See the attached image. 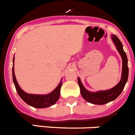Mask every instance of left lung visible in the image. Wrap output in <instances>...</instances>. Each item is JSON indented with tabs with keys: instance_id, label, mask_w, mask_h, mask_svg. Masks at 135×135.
Listing matches in <instances>:
<instances>
[{
	"instance_id": "1",
	"label": "left lung",
	"mask_w": 135,
	"mask_h": 135,
	"mask_svg": "<svg viewBox=\"0 0 135 135\" xmlns=\"http://www.w3.org/2000/svg\"><path fill=\"white\" fill-rule=\"evenodd\" d=\"M111 38L113 41V43L116 46L117 50L121 55L122 59V73L120 81L117 84L114 88L105 91H98L97 92H90L88 91L84 85H82L80 79L78 78V84L80 88V92L82 97L86 101L94 105H104L107 103L114 100L118 98L119 95L122 92L124 86L127 82L128 77V58L125 51L123 50L122 43L120 40L118 38L116 35H112Z\"/></svg>"
}]
</instances>
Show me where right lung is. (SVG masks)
I'll list each match as a JSON object with an SVG mask.
<instances>
[{"label":"right lung","mask_w":135,"mask_h":135,"mask_svg":"<svg viewBox=\"0 0 135 135\" xmlns=\"http://www.w3.org/2000/svg\"><path fill=\"white\" fill-rule=\"evenodd\" d=\"M13 66L12 69V74L14 85H15V87H16L19 96L26 103L30 106L33 107H35V108L41 109L51 106L58 101L60 97L61 86L62 85V82L60 83L59 85L57 86V88L54 90L53 92L46 94V95H37V94H30L26 93L19 86L17 80L16 79V76L14 73V57L13 59Z\"/></svg>","instance_id":"obj_1"}]
</instances>
